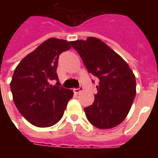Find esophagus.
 <instances>
[{
	"mask_svg": "<svg viewBox=\"0 0 158 158\" xmlns=\"http://www.w3.org/2000/svg\"><path fill=\"white\" fill-rule=\"evenodd\" d=\"M82 90H83V87H82V86H80V88H78V89H73V93H74L75 94H78V93H80V92H81Z\"/></svg>",
	"mask_w": 158,
	"mask_h": 158,
	"instance_id": "esophagus-1",
	"label": "esophagus"
}]
</instances>
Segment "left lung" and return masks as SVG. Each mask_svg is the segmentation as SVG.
I'll list each match as a JSON object with an SVG mask.
<instances>
[{
    "instance_id": "left-lung-1",
    "label": "left lung",
    "mask_w": 158,
    "mask_h": 158,
    "mask_svg": "<svg viewBox=\"0 0 158 158\" xmlns=\"http://www.w3.org/2000/svg\"><path fill=\"white\" fill-rule=\"evenodd\" d=\"M70 44L89 73L99 79L93 104L84 108L88 120L100 129L118 126L127 116L136 95L133 71L120 55L97 38Z\"/></svg>"
}]
</instances>
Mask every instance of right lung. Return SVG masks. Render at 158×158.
Segmentation results:
<instances>
[{
	"label": "right lung",
	"instance_id": "add662e5",
	"mask_svg": "<svg viewBox=\"0 0 158 158\" xmlns=\"http://www.w3.org/2000/svg\"><path fill=\"white\" fill-rule=\"evenodd\" d=\"M70 43L51 38L20 61L10 83L15 105L30 123L38 127H49L63 116L70 89L60 87L56 69L62 52L69 50ZM56 80L55 86L50 81Z\"/></svg>",
	"mask_w": 158,
	"mask_h": 158
}]
</instances>
